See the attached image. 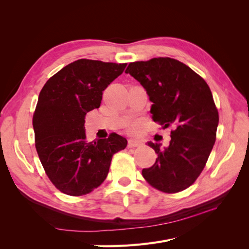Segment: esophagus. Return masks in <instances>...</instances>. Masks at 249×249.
<instances>
[{"label": "esophagus", "mask_w": 249, "mask_h": 249, "mask_svg": "<svg viewBox=\"0 0 249 249\" xmlns=\"http://www.w3.org/2000/svg\"><path fill=\"white\" fill-rule=\"evenodd\" d=\"M127 143H129L130 147H135V146H138L141 143V141L138 139H135V138H130L129 140H127Z\"/></svg>", "instance_id": "esophagus-1"}]
</instances>
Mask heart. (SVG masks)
Here are the masks:
<instances>
[{"mask_svg": "<svg viewBox=\"0 0 249 249\" xmlns=\"http://www.w3.org/2000/svg\"><path fill=\"white\" fill-rule=\"evenodd\" d=\"M136 129V125H132V130H135Z\"/></svg>", "mask_w": 249, "mask_h": 249, "instance_id": "1", "label": "heart"}]
</instances>
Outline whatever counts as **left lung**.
<instances>
[{
    "instance_id": "8db88e82",
    "label": "left lung",
    "mask_w": 249,
    "mask_h": 249,
    "mask_svg": "<svg viewBox=\"0 0 249 249\" xmlns=\"http://www.w3.org/2000/svg\"><path fill=\"white\" fill-rule=\"evenodd\" d=\"M125 73L145 89L154 122L176 127L168 146L147 142L157 159L142 170L143 178L166 193L187 189L199 177L216 140L219 116L210 87L189 66L168 57L130 63Z\"/></svg>"
}]
</instances>
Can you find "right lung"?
I'll return each instance as SVG.
<instances>
[{
  "label": "right lung",
  "instance_id": "right-lung-1",
  "mask_svg": "<svg viewBox=\"0 0 249 249\" xmlns=\"http://www.w3.org/2000/svg\"><path fill=\"white\" fill-rule=\"evenodd\" d=\"M126 63L79 59L44 84L33 115L35 146L51 182L61 192L79 196L107 178L112 157L127 141L115 133L87 142L85 115L101 106L103 91Z\"/></svg>",
  "mask_w": 249,
  "mask_h": 249
}]
</instances>
